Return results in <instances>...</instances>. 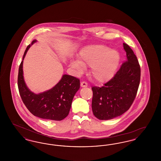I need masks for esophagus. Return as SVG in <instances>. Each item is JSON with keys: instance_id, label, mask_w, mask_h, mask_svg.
Listing matches in <instances>:
<instances>
[{"instance_id": "obj_1", "label": "esophagus", "mask_w": 161, "mask_h": 161, "mask_svg": "<svg viewBox=\"0 0 161 161\" xmlns=\"http://www.w3.org/2000/svg\"><path fill=\"white\" fill-rule=\"evenodd\" d=\"M81 87H87V83H86V82H84V81L81 82Z\"/></svg>"}]
</instances>
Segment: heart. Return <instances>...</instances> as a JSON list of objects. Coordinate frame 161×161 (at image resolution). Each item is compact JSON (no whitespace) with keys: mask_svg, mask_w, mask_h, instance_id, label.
<instances>
[{"mask_svg":"<svg viewBox=\"0 0 161 161\" xmlns=\"http://www.w3.org/2000/svg\"><path fill=\"white\" fill-rule=\"evenodd\" d=\"M120 61V54L103 45H93L81 49L78 60H72L70 66L81 72L84 66H91L90 74L99 83H104L115 74Z\"/></svg>","mask_w":161,"mask_h":161,"instance_id":"obj_1","label":"heart"}]
</instances>
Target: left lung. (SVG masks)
I'll list each match as a JSON object with an SVG mask.
<instances>
[{
	"label": "left lung",
	"mask_w": 161,
	"mask_h": 161,
	"mask_svg": "<svg viewBox=\"0 0 161 161\" xmlns=\"http://www.w3.org/2000/svg\"><path fill=\"white\" fill-rule=\"evenodd\" d=\"M123 47L126 61L103 86L92 87V111L100 120H109L123 115L129 109L138 92L140 66L130 46L123 43Z\"/></svg>",
	"instance_id": "1"
}]
</instances>
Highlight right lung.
<instances>
[{"instance_id": "add662e5", "label": "right lung", "mask_w": 161, "mask_h": 161, "mask_svg": "<svg viewBox=\"0 0 161 161\" xmlns=\"http://www.w3.org/2000/svg\"><path fill=\"white\" fill-rule=\"evenodd\" d=\"M37 40H34L27 46L23 55L18 74V88L25 106L32 115L42 119L61 121L69 113L74 95L79 90V79L64 74L54 87L46 91L35 93L27 87L23 77L24 58L29 49Z\"/></svg>"}]
</instances>
